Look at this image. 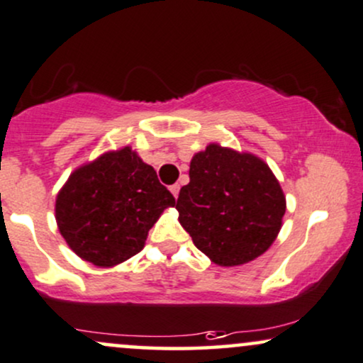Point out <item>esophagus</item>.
<instances>
[{
	"mask_svg": "<svg viewBox=\"0 0 363 363\" xmlns=\"http://www.w3.org/2000/svg\"><path fill=\"white\" fill-rule=\"evenodd\" d=\"M169 191H172L174 199H178V194H180V185H178V183H174V185L169 186Z\"/></svg>",
	"mask_w": 363,
	"mask_h": 363,
	"instance_id": "34e87169",
	"label": "esophagus"
}]
</instances>
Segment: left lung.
<instances>
[{"label": "left lung", "mask_w": 363, "mask_h": 363, "mask_svg": "<svg viewBox=\"0 0 363 363\" xmlns=\"http://www.w3.org/2000/svg\"><path fill=\"white\" fill-rule=\"evenodd\" d=\"M178 220L205 256L218 266H240L271 247L281 230L286 196L257 156L212 143L190 163Z\"/></svg>", "instance_id": "8db88e82"}]
</instances>
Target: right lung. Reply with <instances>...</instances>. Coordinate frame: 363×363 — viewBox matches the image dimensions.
<instances>
[{
  "mask_svg": "<svg viewBox=\"0 0 363 363\" xmlns=\"http://www.w3.org/2000/svg\"><path fill=\"white\" fill-rule=\"evenodd\" d=\"M168 207H174V196L126 146L70 174L57 195L55 218L79 257L113 267L145 247L147 232Z\"/></svg>",
  "mask_w": 363,
  "mask_h": 363,
  "instance_id": "1",
  "label": "right lung"
}]
</instances>
